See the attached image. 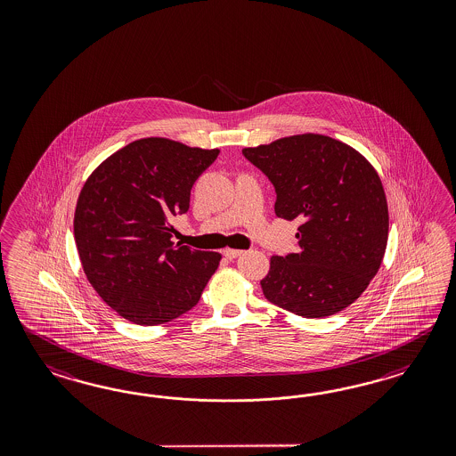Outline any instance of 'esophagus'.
Returning <instances> with one entry per match:
<instances>
[{
    "mask_svg": "<svg viewBox=\"0 0 456 456\" xmlns=\"http://www.w3.org/2000/svg\"><path fill=\"white\" fill-rule=\"evenodd\" d=\"M222 254H224L225 259H231V261H232V259L239 257V256L242 254V250H237V248H224Z\"/></svg>",
    "mask_w": 456,
    "mask_h": 456,
    "instance_id": "obj_1",
    "label": "esophagus"
}]
</instances>
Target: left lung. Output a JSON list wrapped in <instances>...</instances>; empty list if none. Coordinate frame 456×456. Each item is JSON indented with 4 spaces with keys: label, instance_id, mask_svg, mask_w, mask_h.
<instances>
[{
    "label": "left lung",
    "instance_id": "1",
    "mask_svg": "<svg viewBox=\"0 0 456 456\" xmlns=\"http://www.w3.org/2000/svg\"><path fill=\"white\" fill-rule=\"evenodd\" d=\"M242 153L274 185L277 217L301 222L297 252L271 257L261 281L265 299L303 318H326L354 303L387 250V195L371 164L318 134Z\"/></svg>",
    "mask_w": 456,
    "mask_h": 456
}]
</instances>
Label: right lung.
I'll list each match as a JSON object with an SVG mask.
<instances>
[{"label": "right lung", "mask_w": 456, "mask_h": 456, "mask_svg": "<svg viewBox=\"0 0 456 456\" xmlns=\"http://www.w3.org/2000/svg\"><path fill=\"white\" fill-rule=\"evenodd\" d=\"M219 149L140 138L88 177L75 210V242L86 279L122 318L155 326L199 303L219 252L172 242L170 221L189 210L195 180Z\"/></svg>", "instance_id": "add662e5"}]
</instances>
